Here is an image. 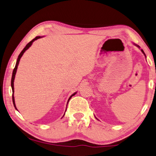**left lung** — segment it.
Wrapping results in <instances>:
<instances>
[{
    "mask_svg": "<svg viewBox=\"0 0 156 156\" xmlns=\"http://www.w3.org/2000/svg\"><path fill=\"white\" fill-rule=\"evenodd\" d=\"M141 51H142V52H143V53H144V55H146V54H145V53H144V52H143V50H141Z\"/></svg>",
    "mask_w": 156,
    "mask_h": 156,
    "instance_id": "obj_1",
    "label": "left lung"
}]
</instances>
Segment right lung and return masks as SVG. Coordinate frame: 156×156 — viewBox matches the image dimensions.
Wrapping results in <instances>:
<instances>
[{
  "label": "right lung",
  "instance_id": "add662e5",
  "mask_svg": "<svg viewBox=\"0 0 156 156\" xmlns=\"http://www.w3.org/2000/svg\"><path fill=\"white\" fill-rule=\"evenodd\" d=\"M41 38V36H37V37H36V38H33L32 41H30V42H29L28 44H27L26 45V47L24 48H23V51L20 52V53L19 54V55H18V59H17V61H16V66H15V68H14V69H13V75H12V78H11V87H12V90H13V95H12V98H13V105H14V106H15V108H16V104H15V101H14V96H13V92H14V85H13V82H14V79H15V76H16V70H17V68H18V63H19V61H20V58L22 57V55H23V53H24V52L26 51L27 49L31 45H32V43H33V41H36L37 39H38V38ZM75 94H76V93H73V94L71 96H70V98H69V99H68V101H69V100L71 98V97L73 96V95H74Z\"/></svg>",
  "mask_w": 156,
  "mask_h": 156
}]
</instances>
